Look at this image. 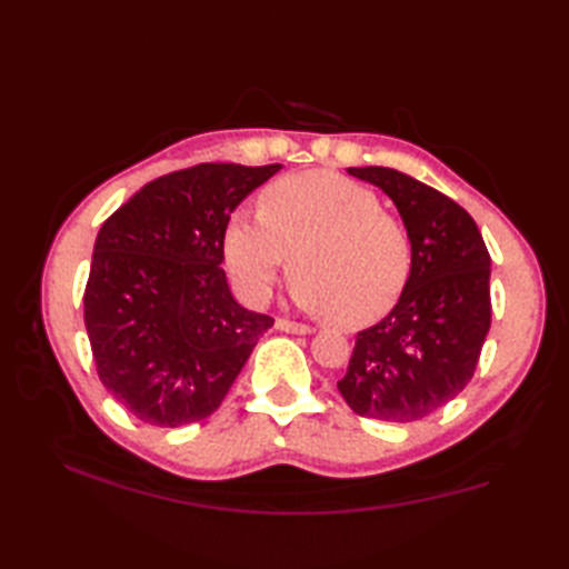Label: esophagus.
Listing matches in <instances>:
<instances>
[{"mask_svg":"<svg viewBox=\"0 0 569 569\" xmlns=\"http://www.w3.org/2000/svg\"><path fill=\"white\" fill-rule=\"evenodd\" d=\"M276 328H278V330H283V332H293V335H310V332H316V330L310 328V325L296 322V320H286V318L276 320Z\"/></svg>","mask_w":569,"mask_h":569,"instance_id":"1","label":"esophagus"}]
</instances>
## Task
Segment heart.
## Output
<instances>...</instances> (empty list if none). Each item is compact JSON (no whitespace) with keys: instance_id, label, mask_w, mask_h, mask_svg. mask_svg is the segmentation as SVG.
Instances as JSON below:
<instances>
[{"instance_id":"b5f03b06","label":"heart","mask_w":569,"mask_h":569,"mask_svg":"<svg viewBox=\"0 0 569 569\" xmlns=\"http://www.w3.org/2000/svg\"><path fill=\"white\" fill-rule=\"evenodd\" d=\"M293 300L342 325L383 318L413 269L406 224L371 188L332 171L283 176L259 196V214L237 210L224 259L249 300H266L291 271Z\"/></svg>"}]
</instances>
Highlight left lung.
Returning a JSON list of instances; mask_svg holds the SVG:
<instances>
[{"label":"left lung","instance_id":"8db88e82","mask_svg":"<svg viewBox=\"0 0 569 569\" xmlns=\"http://www.w3.org/2000/svg\"><path fill=\"white\" fill-rule=\"evenodd\" d=\"M347 173L393 200L413 244V269L389 316L357 335L337 389L357 416L413 422L475 377L491 325V257L477 222L440 190L383 166Z\"/></svg>","mask_w":569,"mask_h":569}]
</instances>
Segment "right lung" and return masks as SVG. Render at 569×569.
Instances as JSON below:
<instances>
[{
    "label": "right lung",
    "mask_w": 569,
    "mask_h": 569,
    "mask_svg": "<svg viewBox=\"0 0 569 569\" xmlns=\"http://www.w3.org/2000/svg\"><path fill=\"white\" fill-rule=\"evenodd\" d=\"M281 163H200L131 196L100 229L84 286L100 381L149 426L212 416L273 318L227 286L224 227Z\"/></svg>",
    "instance_id": "right-lung-1"
}]
</instances>
